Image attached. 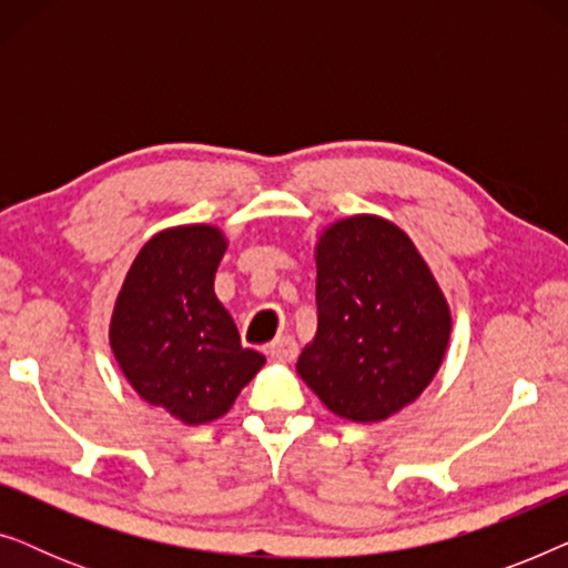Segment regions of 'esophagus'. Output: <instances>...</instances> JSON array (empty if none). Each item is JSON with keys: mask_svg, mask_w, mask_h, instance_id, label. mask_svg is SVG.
<instances>
[{"mask_svg": "<svg viewBox=\"0 0 568 568\" xmlns=\"http://www.w3.org/2000/svg\"><path fill=\"white\" fill-rule=\"evenodd\" d=\"M266 354L271 356V359H278V362H292L294 356H297V341H294L292 336H282V338H276L274 344H268Z\"/></svg>", "mask_w": 568, "mask_h": 568, "instance_id": "esophagus-1", "label": "esophagus"}]
</instances>
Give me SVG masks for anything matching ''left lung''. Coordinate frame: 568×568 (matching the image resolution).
<instances>
[{
  "label": "left lung",
  "mask_w": 568,
  "mask_h": 568,
  "mask_svg": "<svg viewBox=\"0 0 568 568\" xmlns=\"http://www.w3.org/2000/svg\"><path fill=\"white\" fill-rule=\"evenodd\" d=\"M315 266L317 331L297 375L336 416L383 422L414 403L445 359V294L406 232L375 214L325 227Z\"/></svg>",
  "instance_id": "left-lung-1"
}]
</instances>
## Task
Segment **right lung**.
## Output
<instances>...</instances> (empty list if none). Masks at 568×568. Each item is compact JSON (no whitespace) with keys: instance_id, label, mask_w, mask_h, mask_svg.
Returning <instances> with one entry per match:
<instances>
[{"instance_id":"add662e5","label":"right lung","mask_w":568,"mask_h":568,"mask_svg":"<svg viewBox=\"0 0 568 568\" xmlns=\"http://www.w3.org/2000/svg\"><path fill=\"white\" fill-rule=\"evenodd\" d=\"M227 237L212 224H181L144 243L115 297L111 348L131 387L178 422L196 426L232 408L266 364L240 344L214 294Z\"/></svg>"}]
</instances>
